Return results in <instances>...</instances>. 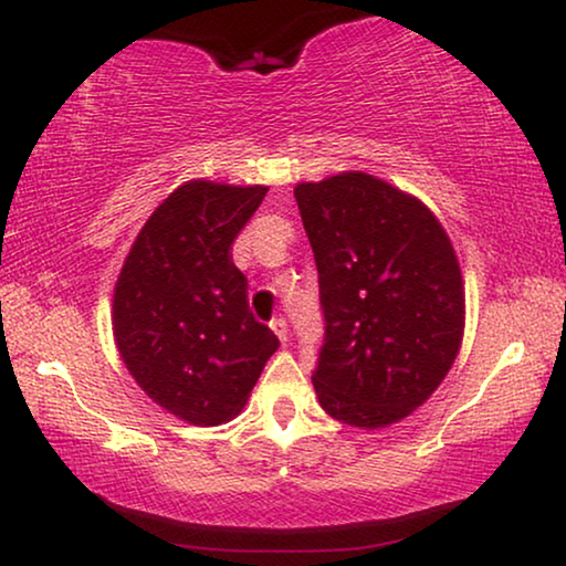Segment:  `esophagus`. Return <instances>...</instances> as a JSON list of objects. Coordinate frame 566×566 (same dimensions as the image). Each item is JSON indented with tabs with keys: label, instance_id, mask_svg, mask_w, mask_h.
I'll list each match as a JSON object with an SVG mask.
<instances>
[{
	"label": "esophagus",
	"instance_id": "1",
	"mask_svg": "<svg viewBox=\"0 0 566 566\" xmlns=\"http://www.w3.org/2000/svg\"><path fill=\"white\" fill-rule=\"evenodd\" d=\"M270 327H273V332L277 335V339H281V343H285V339H289V322H285L283 316H277V319L270 322Z\"/></svg>",
	"mask_w": 566,
	"mask_h": 566
}]
</instances>
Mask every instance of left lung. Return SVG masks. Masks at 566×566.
<instances>
[{"label": "left lung", "mask_w": 566, "mask_h": 566, "mask_svg": "<svg viewBox=\"0 0 566 566\" xmlns=\"http://www.w3.org/2000/svg\"><path fill=\"white\" fill-rule=\"evenodd\" d=\"M293 196L319 273L316 397L339 422L386 428L424 405L459 355L453 244L428 206L374 175L301 182Z\"/></svg>", "instance_id": "obj_1"}]
</instances>
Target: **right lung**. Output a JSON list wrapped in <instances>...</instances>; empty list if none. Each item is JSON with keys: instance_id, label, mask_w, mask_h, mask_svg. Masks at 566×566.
Segmentation results:
<instances>
[{"instance_id": "right-lung-1", "label": "right lung", "mask_w": 566, "mask_h": 566, "mask_svg": "<svg viewBox=\"0 0 566 566\" xmlns=\"http://www.w3.org/2000/svg\"><path fill=\"white\" fill-rule=\"evenodd\" d=\"M265 185L190 180L138 231L113 293V335L149 399L200 428L229 422L277 350L254 319L231 244Z\"/></svg>"}]
</instances>
